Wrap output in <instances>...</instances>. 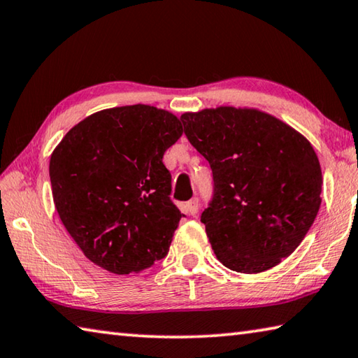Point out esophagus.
I'll use <instances>...</instances> for the list:
<instances>
[{"label":"esophagus","instance_id":"esophagus-1","mask_svg":"<svg viewBox=\"0 0 358 358\" xmlns=\"http://www.w3.org/2000/svg\"><path fill=\"white\" fill-rule=\"evenodd\" d=\"M186 211L187 214H191V216H196L199 213V200L197 199H192L186 203Z\"/></svg>","mask_w":358,"mask_h":358}]
</instances>
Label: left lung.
Masks as SVG:
<instances>
[{
  "mask_svg": "<svg viewBox=\"0 0 358 358\" xmlns=\"http://www.w3.org/2000/svg\"><path fill=\"white\" fill-rule=\"evenodd\" d=\"M185 134L210 162L214 196L201 222L220 263L243 274L289 257L321 206L322 172L303 134L253 108L181 115Z\"/></svg>",
  "mask_w": 358,
  "mask_h": 358,
  "instance_id": "1",
  "label": "left lung"
}]
</instances>
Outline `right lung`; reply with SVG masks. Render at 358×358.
<instances>
[{
  "mask_svg": "<svg viewBox=\"0 0 358 358\" xmlns=\"http://www.w3.org/2000/svg\"><path fill=\"white\" fill-rule=\"evenodd\" d=\"M183 134L166 109L131 105L90 114L51 153L56 211L90 262L113 274L164 258L183 214L162 157Z\"/></svg>",
  "mask_w": 358,
  "mask_h": 358,
  "instance_id": "obj_1",
  "label": "right lung"
}]
</instances>
